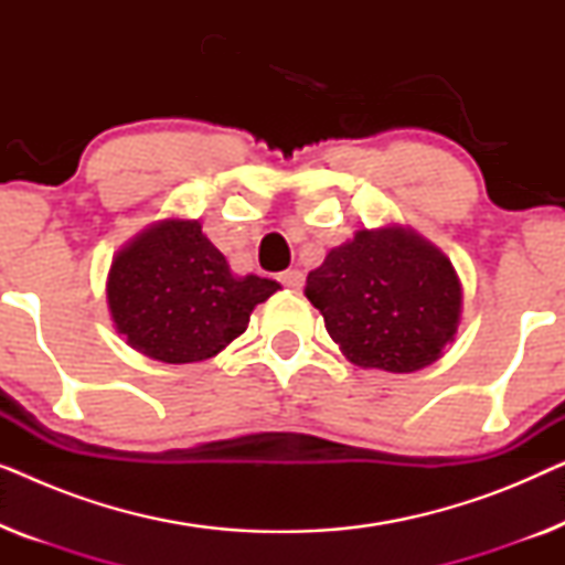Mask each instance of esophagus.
Listing matches in <instances>:
<instances>
[{
	"instance_id": "34e87169",
	"label": "esophagus",
	"mask_w": 565,
	"mask_h": 565,
	"mask_svg": "<svg viewBox=\"0 0 565 565\" xmlns=\"http://www.w3.org/2000/svg\"><path fill=\"white\" fill-rule=\"evenodd\" d=\"M277 280H280V285H285V288H290V290L303 288V273H300V269H285Z\"/></svg>"
}]
</instances>
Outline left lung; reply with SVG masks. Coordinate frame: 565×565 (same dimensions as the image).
Returning <instances> with one entry per match:
<instances>
[{"mask_svg": "<svg viewBox=\"0 0 565 565\" xmlns=\"http://www.w3.org/2000/svg\"><path fill=\"white\" fill-rule=\"evenodd\" d=\"M306 298L360 367L414 373L443 354L460 319L450 259L412 231H358L308 273Z\"/></svg>", "mask_w": 565, "mask_h": 565, "instance_id": "8db88e82", "label": "left lung"}]
</instances>
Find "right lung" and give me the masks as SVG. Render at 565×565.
<instances>
[{"label": "right lung", "instance_id": "1", "mask_svg": "<svg viewBox=\"0 0 565 565\" xmlns=\"http://www.w3.org/2000/svg\"><path fill=\"white\" fill-rule=\"evenodd\" d=\"M277 288L267 277L231 273L198 221H164L115 257L107 303L134 350L182 365L244 334L254 306Z\"/></svg>", "mask_w": 565, "mask_h": 565}]
</instances>
